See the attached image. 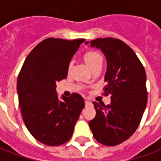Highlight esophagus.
Masks as SVG:
<instances>
[{
  "instance_id": "esophagus-1",
  "label": "esophagus",
  "mask_w": 161,
  "mask_h": 161,
  "mask_svg": "<svg viewBox=\"0 0 161 161\" xmlns=\"http://www.w3.org/2000/svg\"><path fill=\"white\" fill-rule=\"evenodd\" d=\"M91 104H92V103H91L90 101H85V105H86V106H88V105H91Z\"/></svg>"
}]
</instances>
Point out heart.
Instances as JSON below:
<instances>
[{"instance_id":"heart-1","label":"heart","mask_w":161,"mask_h":161,"mask_svg":"<svg viewBox=\"0 0 161 161\" xmlns=\"http://www.w3.org/2000/svg\"><path fill=\"white\" fill-rule=\"evenodd\" d=\"M84 58L86 64L90 67L91 70H92L93 68L97 66V65L103 64V58H102V56L99 53H97V52H94V51L87 52L84 54ZM87 82H90V80H87Z\"/></svg>"}]
</instances>
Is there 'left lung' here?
<instances>
[{
    "mask_svg": "<svg viewBox=\"0 0 161 161\" xmlns=\"http://www.w3.org/2000/svg\"><path fill=\"white\" fill-rule=\"evenodd\" d=\"M85 44L104 54V93L112 96L108 106L93 102L97 115L89 125L99 143L116 146L135 133L142 120L147 102L145 69L135 52L121 40L100 38Z\"/></svg>",
    "mask_w": 161,
    "mask_h": 161,
    "instance_id": "1",
    "label": "left lung"
}]
</instances>
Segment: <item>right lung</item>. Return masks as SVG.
Returning a JSON list of instances; mask_svg holds the SVG:
<instances>
[{
	"label": "right lung",
	"mask_w": 161,
	"mask_h": 161,
	"mask_svg": "<svg viewBox=\"0 0 161 161\" xmlns=\"http://www.w3.org/2000/svg\"><path fill=\"white\" fill-rule=\"evenodd\" d=\"M84 39L49 38L26 57L17 80L19 105L26 128L47 146L68 142L84 107L77 93L58 97L57 82L66 78L70 60Z\"/></svg>",
	"instance_id": "1"
}]
</instances>
